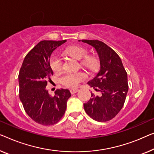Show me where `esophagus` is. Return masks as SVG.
Returning <instances> with one entry per match:
<instances>
[{
  "label": "esophagus",
  "instance_id": "obj_1",
  "mask_svg": "<svg viewBox=\"0 0 154 154\" xmlns=\"http://www.w3.org/2000/svg\"><path fill=\"white\" fill-rule=\"evenodd\" d=\"M78 91H79V90H78V89H71V90H70L71 94L76 93L77 92H78Z\"/></svg>",
  "mask_w": 154,
  "mask_h": 154
}]
</instances>
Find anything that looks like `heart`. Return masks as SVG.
<instances>
[{
	"label": "heart",
	"instance_id": "1",
	"mask_svg": "<svg viewBox=\"0 0 154 154\" xmlns=\"http://www.w3.org/2000/svg\"><path fill=\"white\" fill-rule=\"evenodd\" d=\"M66 54L74 57L77 60H82L88 55V51L84 48L81 46H70L66 48L64 50ZM97 60L91 57H88L84 61V65L89 69H93L97 66ZM50 66L54 72H57L62 68V61L61 57L57 53H53L50 58ZM86 75L84 72L69 73L66 72L61 75L60 82L63 86L68 88H75L79 86L80 82L86 79Z\"/></svg>",
	"mask_w": 154,
	"mask_h": 154
}]
</instances>
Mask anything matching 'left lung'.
Wrapping results in <instances>:
<instances>
[{
	"label": "left lung",
	"instance_id": "obj_1",
	"mask_svg": "<svg viewBox=\"0 0 154 154\" xmlns=\"http://www.w3.org/2000/svg\"><path fill=\"white\" fill-rule=\"evenodd\" d=\"M95 48L100 57V70L88 85L101 92V96L91 93L84 104L86 113L97 122H107L120 111L128 90L127 73L120 57L111 48L98 40H82Z\"/></svg>",
	"mask_w": 154,
	"mask_h": 154
}]
</instances>
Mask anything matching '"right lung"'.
<instances>
[{
	"label": "right lung",
	"mask_w": 154,
	"mask_h": 154,
	"mask_svg": "<svg viewBox=\"0 0 154 154\" xmlns=\"http://www.w3.org/2000/svg\"><path fill=\"white\" fill-rule=\"evenodd\" d=\"M66 40L41 41L25 57L18 74L19 98L29 118L40 125H53L65 113L66 103L71 96L68 89H57L51 96L45 89L53 75L50 57Z\"/></svg>",
	"instance_id": "right-lung-1"
}]
</instances>
